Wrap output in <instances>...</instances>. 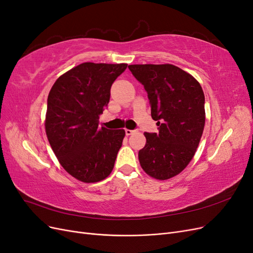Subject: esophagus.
<instances>
[{"label":"esophagus","instance_id":"obj_1","mask_svg":"<svg viewBox=\"0 0 253 253\" xmlns=\"http://www.w3.org/2000/svg\"><path fill=\"white\" fill-rule=\"evenodd\" d=\"M136 131H133V129H128V128H126V136H129V135H132V134H134Z\"/></svg>","mask_w":253,"mask_h":253}]
</instances>
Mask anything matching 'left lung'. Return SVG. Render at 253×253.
<instances>
[{"instance_id": "8db88e82", "label": "left lung", "mask_w": 253, "mask_h": 253, "mask_svg": "<svg viewBox=\"0 0 253 253\" xmlns=\"http://www.w3.org/2000/svg\"><path fill=\"white\" fill-rule=\"evenodd\" d=\"M129 71L147 90L158 133H144L140 166L151 177L166 180L192 160L205 126V95L192 75L173 64H133Z\"/></svg>"}]
</instances>
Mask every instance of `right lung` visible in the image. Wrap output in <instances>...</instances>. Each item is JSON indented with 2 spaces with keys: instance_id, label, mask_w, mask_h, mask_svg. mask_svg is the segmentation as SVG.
I'll use <instances>...</instances> for the list:
<instances>
[{
  "instance_id": "right-lung-1",
  "label": "right lung",
  "mask_w": 253,
  "mask_h": 253,
  "mask_svg": "<svg viewBox=\"0 0 253 253\" xmlns=\"http://www.w3.org/2000/svg\"><path fill=\"white\" fill-rule=\"evenodd\" d=\"M127 64L85 62L61 75L47 98L45 132L60 165L83 182L111 174L125 129L99 127L111 86Z\"/></svg>"
}]
</instances>
